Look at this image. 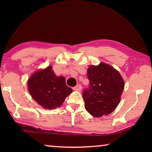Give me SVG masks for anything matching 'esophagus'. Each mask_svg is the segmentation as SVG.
<instances>
[{
	"label": "esophagus",
	"mask_w": 152,
	"mask_h": 152,
	"mask_svg": "<svg viewBox=\"0 0 152 152\" xmlns=\"http://www.w3.org/2000/svg\"><path fill=\"white\" fill-rule=\"evenodd\" d=\"M73 89L74 90V91H80V90L82 89V86L80 84H77V85L76 86H74Z\"/></svg>",
	"instance_id": "esophagus-1"
}]
</instances>
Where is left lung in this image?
Listing matches in <instances>:
<instances>
[{
	"instance_id": "1",
	"label": "left lung",
	"mask_w": 152,
	"mask_h": 152,
	"mask_svg": "<svg viewBox=\"0 0 152 152\" xmlns=\"http://www.w3.org/2000/svg\"><path fill=\"white\" fill-rule=\"evenodd\" d=\"M87 76L89 86L82 92L86 110L95 117L110 114L119 104L124 88L121 76L112 66L101 63L90 66Z\"/></svg>"
}]
</instances>
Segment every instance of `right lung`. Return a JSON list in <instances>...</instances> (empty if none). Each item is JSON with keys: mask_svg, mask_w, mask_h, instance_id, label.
<instances>
[{"mask_svg": "<svg viewBox=\"0 0 152 152\" xmlns=\"http://www.w3.org/2000/svg\"><path fill=\"white\" fill-rule=\"evenodd\" d=\"M27 85L33 99L48 109L60 107L72 92V89L66 85L65 78L56 76L50 66L33 74Z\"/></svg>", "mask_w": 152, "mask_h": 152, "instance_id": "add662e5", "label": "right lung"}]
</instances>
